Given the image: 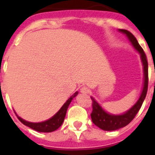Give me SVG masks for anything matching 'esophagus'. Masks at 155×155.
Masks as SVG:
<instances>
[{
    "instance_id": "1",
    "label": "esophagus",
    "mask_w": 155,
    "mask_h": 155,
    "mask_svg": "<svg viewBox=\"0 0 155 155\" xmlns=\"http://www.w3.org/2000/svg\"><path fill=\"white\" fill-rule=\"evenodd\" d=\"M81 92L82 94H88V93L90 92V90H89L87 87L84 86V87H82L81 89Z\"/></svg>"
}]
</instances>
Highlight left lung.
<instances>
[{
  "label": "left lung",
  "instance_id": "1",
  "mask_svg": "<svg viewBox=\"0 0 155 155\" xmlns=\"http://www.w3.org/2000/svg\"><path fill=\"white\" fill-rule=\"evenodd\" d=\"M119 31L122 32L123 34L126 35L128 40L132 45L135 50H136L139 54H140V59L141 62L143 64V89L141 91V94L139 98V100L137 101L135 104H134L130 110H128L126 112H124L121 114H114L108 113L107 111H105L101 107V105L97 101L94 100V98L91 97L92 100V107L93 110L91 113V120L92 122L101 128V130H106V131H112V130H119L120 128L126 126L127 124L133 120V119L135 117L137 113L139 112L140 109L142 106L143 101L146 96L147 91H148V61H147V57L143 49L140 46L139 42L136 40V38L134 36L132 33H130L129 31L126 30H122L120 29Z\"/></svg>",
  "mask_w": 155,
  "mask_h": 155
}]
</instances>
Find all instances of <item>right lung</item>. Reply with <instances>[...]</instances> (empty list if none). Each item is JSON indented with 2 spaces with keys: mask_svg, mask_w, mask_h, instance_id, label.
Masks as SVG:
<instances>
[{
  "mask_svg": "<svg viewBox=\"0 0 155 155\" xmlns=\"http://www.w3.org/2000/svg\"><path fill=\"white\" fill-rule=\"evenodd\" d=\"M77 94L78 91H76L74 94H72L71 97L68 99L67 101L62 105V107L59 110L57 113L47 120H45V121H42V122H39V123H33V122H29V121L23 120L22 118H21L18 115H17V117H18L19 120L23 124H25L26 126L30 127V128H31V129L36 130L38 132H44V133L53 132L54 130H57L58 128H60L61 126V124H63L68 107H69V105L71 104L72 100Z\"/></svg>",
  "mask_w": 155,
  "mask_h": 155,
  "instance_id": "1",
  "label": "right lung"
}]
</instances>
